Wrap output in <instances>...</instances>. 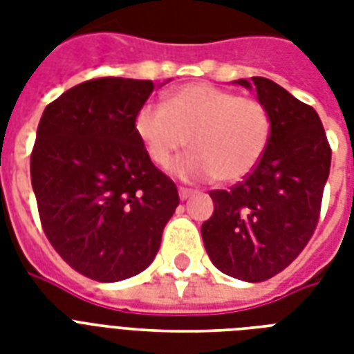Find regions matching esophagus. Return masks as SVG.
<instances>
[{
	"mask_svg": "<svg viewBox=\"0 0 354 354\" xmlns=\"http://www.w3.org/2000/svg\"><path fill=\"white\" fill-rule=\"evenodd\" d=\"M178 193H180V198L187 200L189 196L194 193V191H193V189H187V187H180V189H178Z\"/></svg>",
	"mask_w": 354,
	"mask_h": 354,
	"instance_id": "esophagus-1",
	"label": "esophagus"
}]
</instances>
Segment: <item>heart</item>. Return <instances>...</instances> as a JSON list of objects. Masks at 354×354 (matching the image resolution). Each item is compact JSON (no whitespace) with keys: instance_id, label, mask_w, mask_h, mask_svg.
<instances>
[{"instance_id":"obj_1","label":"heart","mask_w":354,"mask_h":354,"mask_svg":"<svg viewBox=\"0 0 354 354\" xmlns=\"http://www.w3.org/2000/svg\"><path fill=\"white\" fill-rule=\"evenodd\" d=\"M133 128L160 169L171 167L185 145L191 154L176 165L185 180L239 182L263 160L272 138L268 108L211 84H191L165 97L163 106L145 104Z\"/></svg>"}]
</instances>
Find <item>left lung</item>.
Listing matches in <instances>:
<instances>
[{
  "label": "left lung",
  "instance_id": "left-lung-1",
  "mask_svg": "<svg viewBox=\"0 0 354 354\" xmlns=\"http://www.w3.org/2000/svg\"><path fill=\"white\" fill-rule=\"evenodd\" d=\"M235 84L257 91L272 138L259 165L230 191H211L215 211L202 224L211 263L235 279L259 283L303 252L319 218L330 147L319 115L264 77Z\"/></svg>",
  "mask_w": 354,
  "mask_h": 354
}]
</instances>
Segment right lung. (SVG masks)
Here are the masks:
<instances>
[{"mask_svg": "<svg viewBox=\"0 0 354 354\" xmlns=\"http://www.w3.org/2000/svg\"><path fill=\"white\" fill-rule=\"evenodd\" d=\"M154 88L121 77L86 80L47 104L38 124L30 182L41 227L71 268L101 283L143 272L180 204L133 128Z\"/></svg>", "mask_w": 354, "mask_h": 354, "instance_id": "1", "label": "right lung"}]
</instances>
